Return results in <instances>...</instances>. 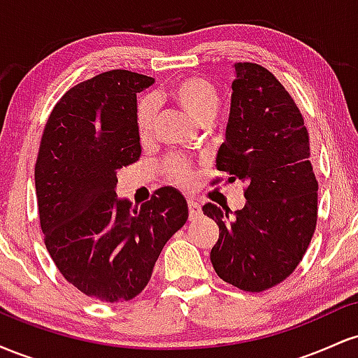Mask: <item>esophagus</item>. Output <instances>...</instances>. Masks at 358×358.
<instances>
[{
  "mask_svg": "<svg viewBox=\"0 0 358 358\" xmlns=\"http://www.w3.org/2000/svg\"><path fill=\"white\" fill-rule=\"evenodd\" d=\"M200 215H202V208H200V205L193 199H188V217H190V220L200 219Z\"/></svg>",
  "mask_w": 358,
  "mask_h": 358,
  "instance_id": "obj_1",
  "label": "esophagus"
}]
</instances>
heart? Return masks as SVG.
<instances>
[{"mask_svg":"<svg viewBox=\"0 0 358 358\" xmlns=\"http://www.w3.org/2000/svg\"><path fill=\"white\" fill-rule=\"evenodd\" d=\"M166 97L182 108L196 122H208L219 108V90L203 76H187L175 80L168 89ZM155 110L150 101H141L136 109V129L141 141H148L153 133ZM163 171L173 182L188 185L192 182V166L183 156L173 155L165 159Z\"/></svg>","mask_w":358,"mask_h":358,"instance_id":"heart-1","label":"heart"}]
</instances>
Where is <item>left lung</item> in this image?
I'll return each instance as SVG.
<instances>
[{
  "instance_id": "1",
  "label": "left lung",
  "mask_w": 358,
  "mask_h": 358,
  "mask_svg": "<svg viewBox=\"0 0 358 358\" xmlns=\"http://www.w3.org/2000/svg\"><path fill=\"white\" fill-rule=\"evenodd\" d=\"M217 170L245 183V205H203L219 225L213 269L229 285L261 293L293 274L318 219V182L310 162V136L296 102L274 73L237 62L225 141ZM215 178L212 185L220 183Z\"/></svg>"
}]
</instances>
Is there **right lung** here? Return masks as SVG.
<instances>
[{
	"mask_svg": "<svg viewBox=\"0 0 358 358\" xmlns=\"http://www.w3.org/2000/svg\"><path fill=\"white\" fill-rule=\"evenodd\" d=\"M153 77L108 71L73 85L52 109L35 163L40 227L57 269L89 298L133 299L145 289L187 200L163 187L133 207L119 200L117 170L141 156L136 94Z\"/></svg>",
	"mask_w": 358,
	"mask_h": 358,
	"instance_id": "obj_1",
	"label": "right lung"
}]
</instances>
